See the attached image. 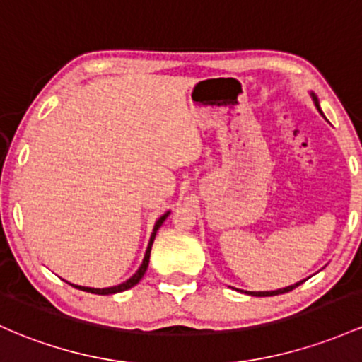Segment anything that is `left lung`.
I'll return each instance as SVG.
<instances>
[{
    "instance_id": "obj_1",
    "label": "left lung",
    "mask_w": 362,
    "mask_h": 362,
    "mask_svg": "<svg viewBox=\"0 0 362 362\" xmlns=\"http://www.w3.org/2000/svg\"><path fill=\"white\" fill-rule=\"evenodd\" d=\"M311 98H313V103H315V106L317 108V111H320V113L323 115V111H321V108H320V101H317L316 94L311 93ZM304 281H305V280H300V281H297V284L288 285V287H285V288H278V291H268V292H249V291H245V293H249V296H254V297H272V296H278V293L291 292V291H293V288H296V287H299L300 284H304ZM239 292H244V291H239Z\"/></svg>"
}]
</instances>
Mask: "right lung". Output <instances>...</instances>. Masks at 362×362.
<instances>
[{
    "label": "right lung",
    "instance_id": "1",
    "mask_svg": "<svg viewBox=\"0 0 362 362\" xmlns=\"http://www.w3.org/2000/svg\"><path fill=\"white\" fill-rule=\"evenodd\" d=\"M172 211H166L165 214H161L160 218L156 220V223H154V228H153V233H151L149 237V244H148V249H146V254H144V259H142L141 266H139V269L136 273H134L132 276L129 278V280H125L123 284H118L115 285V287H106V288H93V287H82V285H74L70 284L71 287L78 288V291H84V292H90V293H98V296H111V293H118V292H123V291H129V288H132L134 285H137L139 281L142 280V276H144L146 269H148L149 266V256H151V247H153V242H154V237H156V232L160 230V226L163 225V221L168 218V214Z\"/></svg>",
    "mask_w": 362,
    "mask_h": 362
}]
</instances>
